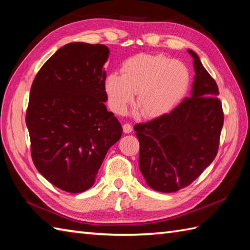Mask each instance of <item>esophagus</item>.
Returning a JSON list of instances; mask_svg holds the SVG:
<instances>
[{
    "label": "esophagus",
    "instance_id": "esophagus-1",
    "mask_svg": "<svg viewBox=\"0 0 250 250\" xmlns=\"http://www.w3.org/2000/svg\"><path fill=\"white\" fill-rule=\"evenodd\" d=\"M122 129H124L125 133H131L132 132V125L130 124H125L122 125Z\"/></svg>",
    "mask_w": 250,
    "mask_h": 250
}]
</instances>
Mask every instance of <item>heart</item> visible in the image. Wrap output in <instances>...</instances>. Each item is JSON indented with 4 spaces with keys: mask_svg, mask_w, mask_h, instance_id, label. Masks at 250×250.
Listing matches in <instances>:
<instances>
[{
    "mask_svg": "<svg viewBox=\"0 0 250 250\" xmlns=\"http://www.w3.org/2000/svg\"><path fill=\"white\" fill-rule=\"evenodd\" d=\"M122 76L111 73L104 89L111 109L121 114L136 94L135 106L146 118H155L171 110L184 98L190 75L182 61L162 55H139L126 60Z\"/></svg>",
    "mask_w": 250,
    "mask_h": 250,
    "instance_id": "obj_1",
    "label": "heart"
}]
</instances>
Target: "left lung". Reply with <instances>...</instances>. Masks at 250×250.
<instances>
[{
    "label": "left lung",
    "mask_w": 250,
    "mask_h": 250,
    "mask_svg": "<svg viewBox=\"0 0 250 250\" xmlns=\"http://www.w3.org/2000/svg\"><path fill=\"white\" fill-rule=\"evenodd\" d=\"M188 52L195 72L191 97L169 114L134 125L143 176L150 188L166 193L187 187L213 162L224 125L217 83L199 56Z\"/></svg>",
    "instance_id": "obj_1"
}]
</instances>
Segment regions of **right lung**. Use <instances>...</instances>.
<instances>
[{"mask_svg": "<svg viewBox=\"0 0 250 250\" xmlns=\"http://www.w3.org/2000/svg\"><path fill=\"white\" fill-rule=\"evenodd\" d=\"M105 45L70 43L45 62L32 83L25 122L31 155L43 176L63 191L92 187L122 126L107 111Z\"/></svg>", "mask_w": 250, "mask_h": 250, "instance_id": "obj_1", "label": "right lung"}]
</instances>
